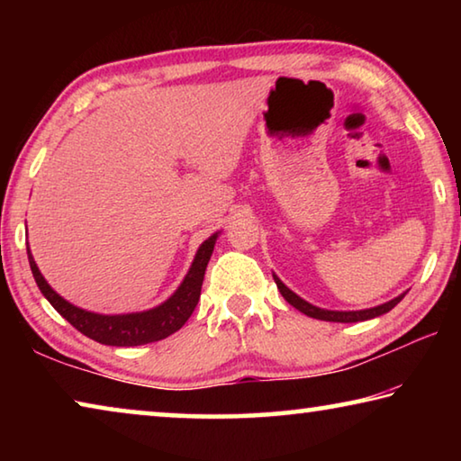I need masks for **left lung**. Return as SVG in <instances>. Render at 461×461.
<instances>
[{
    "instance_id": "8db88e82",
    "label": "left lung",
    "mask_w": 461,
    "mask_h": 461,
    "mask_svg": "<svg viewBox=\"0 0 461 461\" xmlns=\"http://www.w3.org/2000/svg\"><path fill=\"white\" fill-rule=\"evenodd\" d=\"M275 276V283L278 286L280 294L285 296V299L291 303L294 309H299L301 313H305L307 317H313V319H321V321H333V323H357V321H366V319H374L378 315H384L388 313L390 309H394L399 303L402 301L404 294H399L396 299L384 303V305H378V307H372V309H362V311H327V309H319L315 305H311V303L303 301L299 294H294L291 288L283 285V280H280L276 275Z\"/></svg>"
}]
</instances>
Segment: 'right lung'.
Instances as JSON below:
<instances>
[{
	"label": "right lung",
	"mask_w": 461,
	"mask_h": 461,
	"mask_svg": "<svg viewBox=\"0 0 461 461\" xmlns=\"http://www.w3.org/2000/svg\"><path fill=\"white\" fill-rule=\"evenodd\" d=\"M217 233L207 238L197 249V256L191 264L189 272H186L181 286L176 288L175 294L167 299L162 305L154 307L150 311H142V313H126V315H99L91 313L71 305V303L62 299L59 293H54L50 285L46 283L44 276L38 270L36 262L30 254L28 248V262L32 268V275L41 293L49 299L50 305L59 311V313L71 323L77 331H81L87 338L95 339L105 346H118V348H131V346H144V343H152L158 339L168 338L170 333L181 330L186 323V319L193 315L194 307H197L201 296V285L203 276H205L207 262L213 254Z\"/></svg>",
	"instance_id": "1"
}]
</instances>
